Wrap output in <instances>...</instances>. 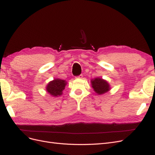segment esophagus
I'll return each mask as SVG.
<instances>
[{
	"label": "esophagus",
	"instance_id": "esophagus-1",
	"mask_svg": "<svg viewBox=\"0 0 155 155\" xmlns=\"http://www.w3.org/2000/svg\"><path fill=\"white\" fill-rule=\"evenodd\" d=\"M76 78H82V74H80L79 76L76 77Z\"/></svg>",
	"mask_w": 155,
	"mask_h": 155
}]
</instances>
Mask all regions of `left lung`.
I'll list each match as a JSON object with an SVG mask.
<instances>
[{
    "label": "left lung",
    "instance_id": "8db88e82",
    "mask_svg": "<svg viewBox=\"0 0 155 155\" xmlns=\"http://www.w3.org/2000/svg\"><path fill=\"white\" fill-rule=\"evenodd\" d=\"M91 84H92L94 90L98 95L104 94L110 90V86L109 83L106 81L101 78H96L91 81Z\"/></svg>",
    "mask_w": 155,
    "mask_h": 155
}]
</instances>
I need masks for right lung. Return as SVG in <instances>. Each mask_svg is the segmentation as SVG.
Listing matches in <instances>:
<instances>
[{
  "instance_id": "add662e5",
  "label": "right lung",
  "mask_w": 155,
  "mask_h": 155,
  "mask_svg": "<svg viewBox=\"0 0 155 155\" xmlns=\"http://www.w3.org/2000/svg\"><path fill=\"white\" fill-rule=\"evenodd\" d=\"M67 82L64 80L55 78L54 81L50 82L46 86V91L51 96L58 97L63 94V90L65 89Z\"/></svg>"
}]
</instances>
